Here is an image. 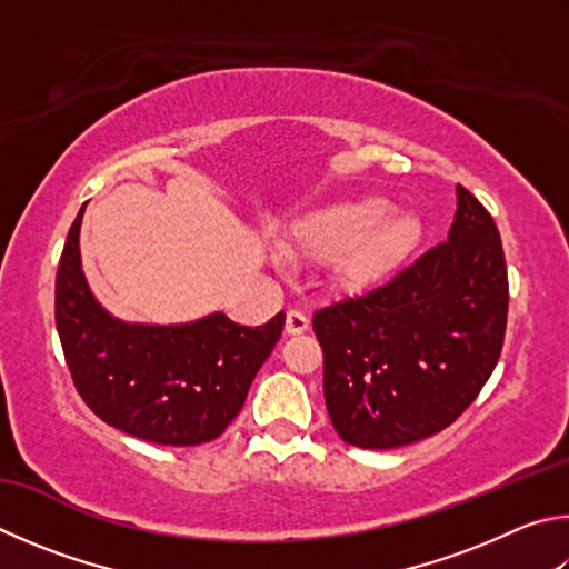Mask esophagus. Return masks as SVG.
I'll use <instances>...</instances> for the list:
<instances>
[{"mask_svg": "<svg viewBox=\"0 0 569 569\" xmlns=\"http://www.w3.org/2000/svg\"><path fill=\"white\" fill-rule=\"evenodd\" d=\"M308 330V318L301 311H288L286 313V333L288 336H301Z\"/></svg>", "mask_w": 569, "mask_h": 569, "instance_id": "obj_1", "label": "esophagus"}]
</instances>
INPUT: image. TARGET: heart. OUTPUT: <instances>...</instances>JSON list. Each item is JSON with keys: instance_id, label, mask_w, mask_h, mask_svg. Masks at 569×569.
<instances>
[{"instance_id": "obj_1", "label": "heart", "mask_w": 569, "mask_h": 569, "mask_svg": "<svg viewBox=\"0 0 569 569\" xmlns=\"http://www.w3.org/2000/svg\"><path fill=\"white\" fill-rule=\"evenodd\" d=\"M422 221L412 211L388 209L380 196H356L296 219L288 251L308 261H328L346 288H370L418 249Z\"/></svg>"}]
</instances>
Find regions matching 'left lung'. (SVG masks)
<instances>
[{"instance_id":"obj_1","label":"left lung","mask_w":569,"mask_h":569,"mask_svg":"<svg viewBox=\"0 0 569 569\" xmlns=\"http://www.w3.org/2000/svg\"><path fill=\"white\" fill-rule=\"evenodd\" d=\"M508 298L498 226L458 186L448 241L376 291L313 316L338 436L388 450L446 430L498 366Z\"/></svg>"}]
</instances>
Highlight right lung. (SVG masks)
Masks as SVG:
<instances>
[{"label":"right lung","mask_w":569,"mask_h":569,"mask_svg":"<svg viewBox=\"0 0 569 569\" xmlns=\"http://www.w3.org/2000/svg\"><path fill=\"white\" fill-rule=\"evenodd\" d=\"M71 223L57 271L54 318L71 380L107 426L157 446H201L239 416L249 388L281 338L286 313L239 326L211 313L191 323H127L101 306L81 271Z\"/></svg>","instance_id":"1"}]
</instances>
